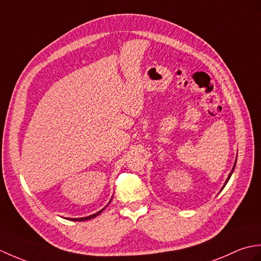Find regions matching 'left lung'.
I'll return each mask as SVG.
<instances>
[{
  "mask_svg": "<svg viewBox=\"0 0 261 261\" xmlns=\"http://www.w3.org/2000/svg\"><path fill=\"white\" fill-rule=\"evenodd\" d=\"M237 163V162H236ZM236 163H234V166H233V169H234V167H236ZM233 169H232V171L230 173V175H229V177H228V179H226V181H225V184L224 185H226V182L229 181V179H230V177H231V175H232V173H233ZM224 187V186H223Z\"/></svg>",
  "mask_w": 261,
  "mask_h": 261,
  "instance_id": "1",
  "label": "left lung"
}]
</instances>
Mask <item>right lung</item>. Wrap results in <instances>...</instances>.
<instances>
[{
	"mask_svg": "<svg viewBox=\"0 0 261 261\" xmlns=\"http://www.w3.org/2000/svg\"><path fill=\"white\" fill-rule=\"evenodd\" d=\"M104 210V208H103ZM102 210V211H103ZM102 211H99V212H97V213H95V214H92V215H90V216H86V218H77V219H69V220H73V221H77V222H79V221H86V220H91V219H93V218H95V216H97L99 213H102Z\"/></svg>",
	"mask_w": 261,
	"mask_h": 261,
	"instance_id": "right-lung-1",
	"label": "right lung"
}]
</instances>
